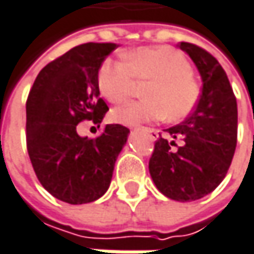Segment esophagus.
<instances>
[{
  "mask_svg": "<svg viewBox=\"0 0 254 254\" xmlns=\"http://www.w3.org/2000/svg\"><path fill=\"white\" fill-rule=\"evenodd\" d=\"M145 132H147V135L150 136L151 139H157V138H158V130H157V129L147 127V129H145Z\"/></svg>",
  "mask_w": 254,
  "mask_h": 254,
  "instance_id": "1",
  "label": "esophagus"
}]
</instances>
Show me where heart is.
<instances>
[{
  "mask_svg": "<svg viewBox=\"0 0 254 254\" xmlns=\"http://www.w3.org/2000/svg\"><path fill=\"white\" fill-rule=\"evenodd\" d=\"M107 58L99 68V90L106 100L121 103L132 93L135 78L151 80L144 90L145 100L116 107L113 119L124 125H138L163 119L177 122L186 118L199 100V85L192 78L188 58L170 46H147L125 55Z\"/></svg>",
  "mask_w": 254,
  "mask_h": 254,
  "instance_id": "1",
  "label": "heart"
}]
</instances>
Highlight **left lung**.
Returning a JSON list of instances; mask_svg holds the SVG:
<instances>
[{
  "label": "left lung",
  "instance_id": "left-lung-1",
  "mask_svg": "<svg viewBox=\"0 0 254 254\" xmlns=\"http://www.w3.org/2000/svg\"><path fill=\"white\" fill-rule=\"evenodd\" d=\"M202 78L195 110L176 127L166 129L183 145L158 138L150 158L154 185L164 196L190 202L211 193L230 169L237 145V100L219 62L193 43L180 42Z\"/></svg>",
  "mask_w": 254,
  "mask_h": 254
}]
</instances>
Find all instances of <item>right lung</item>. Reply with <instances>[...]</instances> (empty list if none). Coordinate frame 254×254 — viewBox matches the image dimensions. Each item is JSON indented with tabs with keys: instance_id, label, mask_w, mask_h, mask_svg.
I'll use <instances>...</instances> for the list:
<instances>
[{
	"instance_id": "1",
	"label": "right lung",
	"mask_w": 254,
	"mask_h": 254,
	"mask_svg": "<svg viewBox=\"0 0 254 254\" xmlns=\"http://www.w3.org/2000/svg\"><path fill=\"white\" fill-rule=\"evenodd\" d=\"M119 45L84 43L48 64L36 77L26 103L27 151L42 186L57 199L81 205L110 186L129 129L106 125L96 139L80 136L77 125H100L109 110L97 82L99 68Z\"/></svg>"
}]
</instances>
